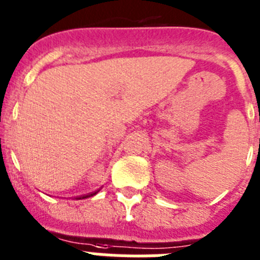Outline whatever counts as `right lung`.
Returning <instances> with one entry per match:
<instances>
[{"label":"right lung","mask_w":260,"mask_h":260,"mask_svg":"<svg viewBox=\"0 0 260 260\" xmlns=\"http://www.w3.org/2000/svg\"><path fill=\"white\" fill-rule=\"evenodd\" d=\"M98 193V190L96 192H92V193H89V194H86V196H82V197H80V199L78 200H81V199H86V197H91V196H94V194H96Z\"/></svg>","instance_id":"1"}]
</instances>
